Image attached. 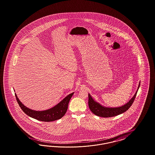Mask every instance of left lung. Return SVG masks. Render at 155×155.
Wrapping results in <instances>:
<instances>
[{
	"instance_id": "8db88e82",
	"label": "left lung",
	"mask_w": 155,
	"mask_h": 155,
	"mask_svg": "<svg viewBox=\"0 0 155 155\" xmlns=\"http://www.w3.org/2000/svg\"><path fill=\"white\" fill-rule=\"evenodd\" d=\"M140 87V82L139 84L137 91H136L135 95H134L133 97L130 99V101L125 104L124 105L118 107H107L103 106L100 103H97L96 101H95L89 94V107L94 114L102 117H114V116H117L118 114H122L123 113L128 110V109L133 104Z\"/></svg>"
}]
</instances>
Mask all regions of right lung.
I'll list each match as a JSON object with an SVG mask.
<instances>
[{"mask_svg":"<svg viewBox=\"0 0 155 155\" xmlns=\"http://www.w3.org/2000/svg\"><path fill=\"white\" fill-rule=\"evenodd\" d=\"M73 94L74 92L69 94L61 102H60V103L53 107L52 108L43 111L34 110L27 107L20 102L15 94V95L20 107L26 114H27L31 117L37 119L39 121L49 122L59 120L66 114L68 109V103Z\"/></svg>","mask_w":155,"mask_h":155,"instance_id":"add662e5","label":"right lung"}]
</instances>
